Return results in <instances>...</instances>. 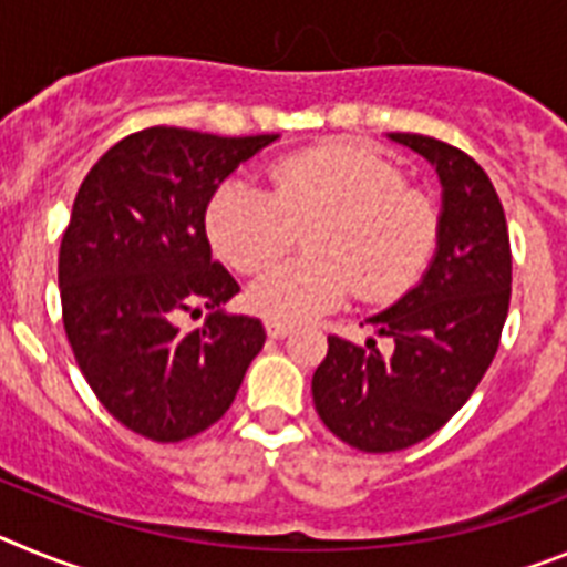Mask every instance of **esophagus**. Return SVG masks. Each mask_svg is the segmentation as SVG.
<instances>
[{"label": "esophagus", "mask_w": 567, "mask_h": 567, "mask_svg": "<svg viewBox=\"0 0 567 567\" xmlns=\"http://www.w3.org/2000/svg\"><path fill=\"white\" fill-rule=\"evenodd\" d=\"M267 334L275 340H284L292 334V327H289V323H275V320H267Z\"/></svg>", "instance_id": "esophagus-1"}]
</instances>
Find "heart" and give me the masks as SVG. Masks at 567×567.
<instances>
[{"label":"heart","mask_w":567,"mask_h":567,"mask_svg":"<svg viewBox=\"0 0 567 567\" xmlns=\"http://www.w3.org/2000/svg\"><path fill=\"white\" fill-rule=\"evenodd\" d=\"M307 234L309 258L260 275L247 307L275 323H307L360 300H392L417 284L440 238L432 195L405 184L403 169L374 150L332 144L287 155L272 189L227 178L207 204L215 252L238 272H260Z\"/></svg>","instance_id":"b5f03b06"}]
</instances>
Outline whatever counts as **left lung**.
<instances>
[{"instance_id":"8db88e82","label":"left lung","mask_w":567,"mask_h":567,"mask_svg":"<svg viewBox=\"0 0 567 567\" xmlns=\"http://www.w3.org/2000/svg\"><path fill=\"white\" fill-rule=\"evenodd\" d=\"M443 182L437 255L417 287L369 318L394 340L380 354L329 334L312 378L332 434L369 454L400 452L443 429L474 394L499 349L511 303V240L499 195L468 153L420 133H392Z\"/></svg>"}]
</instances>
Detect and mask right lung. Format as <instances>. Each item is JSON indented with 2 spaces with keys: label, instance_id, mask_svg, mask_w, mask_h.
I'll return each instance as SVG.
<instances>
[{
  "label": "right lung",
  "instance_id": "right-lung-1",
  "mask_svg": "<svg viewBox=\"0 0 567 567\" xmlns=\"http://www.w3.org/2000/svg\"><path fill=\"white\" fill-rule=\"evenodd\" d=\"M278 135L184 127L130 133L93 164L59 249L70 349L102 405L155 443L195 437L224 417L264 323L224 315L238 280L213 260L204 215L218 184ZM209 308L202 328L184 311Z\"/></svg>",
  "mask_w": 567,
  "mask_h": 567
}]
</instances>
